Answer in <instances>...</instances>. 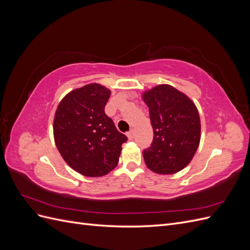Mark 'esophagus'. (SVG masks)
<instances>
[{
  "instance_id": "obj_1",
  "label": "esophagus",
  "mask_w": 250,
  "mask_h": 250,
  "mask_svg": "<svg viewBox=\"0 0 250 250\" xmlns=\"http://www.w3.org/2000/svg\"><path fill=\"white\" fill-rule=\"evenodd\" d=\"M127 138L129 140H132L134 138V130L133 129H131V130L127 132Z\"/></svg>"
}]
</instances>
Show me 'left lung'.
Returning <instances> with one entry per match:
<instances>
[{
	"label": "left lung",
	"instance_id": "left-lung-1",
	"mask_svg": "<svg viewBox=\"0 0 250 250\" xmlns=\"http://www.w3.org/2000/svg\"><path fill=\"white\" fill-rule=\"evenodd\" d=\"M149 107L153 142L143 151L147 167L157 174H175L191 163L201 138L200 117L195 103L170 84L143 92Z\"/></svg>",
	"mask_w": 250,
	"mask_h": 250
}]
</instances>
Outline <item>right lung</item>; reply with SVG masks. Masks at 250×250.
Returning <instances> with one entry per match:
<instances>
[{
	"mask_svg": "<svg viewBox=\"0 0 250 250\" xmlns=\"http://www.w3.org/2000/svg\"><path fill=\"white\" fill-rule=\"evenodd\" d=\"M110 89L99 83L75 88L59 102L53 121L56 147L72 169L100 177L117 167L126 135L104 112Z\"/></svg>",
	"mask_w": 250,
	"mask_h": 250,
	"instance_id": "1",
	"label": "right lung"
}]
</instances>
